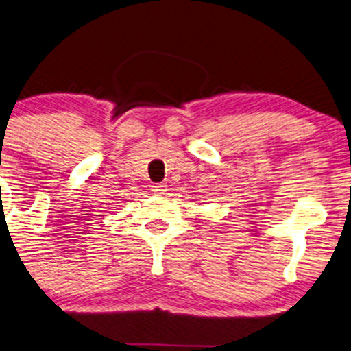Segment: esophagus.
Returning a JSON list of instances; mask_svg holds the SVG:
<instances>
[{"label":"esophagus","mask_w":351,"mask_h":351,"mask_svg":"<svg viewBox=\"0 0 351 351\" xmlns=\"http://www.w3.org/2000/svg\"><path fill=\"white\" fill-rule=\"evenodd\" d=\"M152 194L154 195H163V194H167V184H163V183H158V184H154L152 186Z\"/></svg>","instance_id":"34e87169"}]
</instances>
